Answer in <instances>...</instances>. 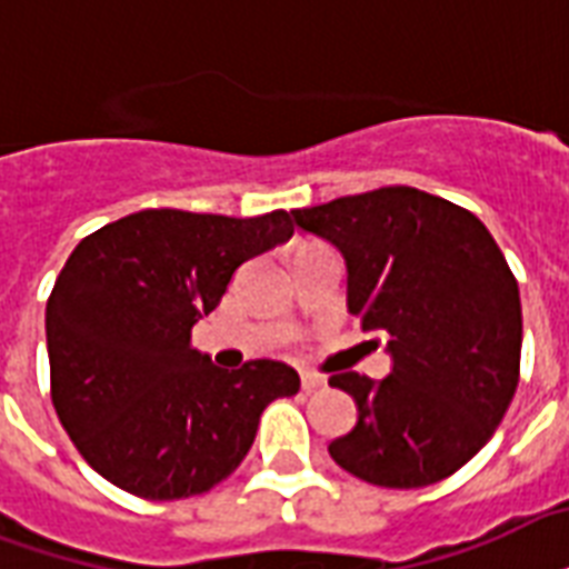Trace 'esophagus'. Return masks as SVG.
Returning <instances> with one entry per match:
<instances>
[{"label":"esophagus","instance_id":"34e87169","mask_svg":"<svg viewBox=\"0 0 569 569\" xmlns=\"http://www.w3.org/2000/svg\"><path fill=\"white\" fill-rule=\"evenodd\" d=\"M301 388L303 390H319L325 388L322 376H316V372H301Z\"/></svg>","mask_w":569,"mask_h":569}]
</instances>
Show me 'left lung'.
<instances>
[{"label": "left lung", "instance_id": "1", "mask_svg": "<svg viewBox=\"0 0 569 569\" xmlns=\"http://www.w3.org/2000/svg\"><path fill=\"white\" fill-rule=\"evenodd\" d=\"M292 217L342 256L349 316L388 337L385 379L331 376L358 420L328 453L376 487L439 483L492 439L516 393L522 303L505 253L471 211L402 184Z\"/></svg>", "mask_w": 569, "mask_h": 569}]
</instances>
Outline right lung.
Masks as SVG:
<instances>
[{
    "instance_id": "obj_1",
    "label": "right lung",
    "mask_w": 569,
    "mask_h": 569,
    "mask_svg": "<svg viewBox=\"0 0 569 569\" xmlns=\"http://www.w3.org/2000/svg\"><path fill=\"white\" fill-rule=\"evenodd\" d=\"M292 217L146 208L82 238L47 301L56 415L82 459L130 496L172 501L227 480L259 415L301 388L283 361L214 367L190 328Z\"/></svg>"
}]
</instances>
